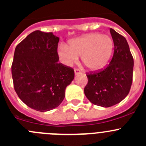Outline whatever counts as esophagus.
<instances>
[{
    "label": "esophagus",
    "mask_w": 146,
    "mask_h": 146,
    "mask_svg": "<svg viewBox=\"0 0 146 146\" xmlns=\"http://www.w3.org/2000/svg\"><path fill=\"white\" fill-rule=\"evenodd\" d=\"M74 72H75V75H76V76H77V75L80 74V73H81V71H80V70H78V69H75Z\"/></svg>",
    "instance_id": "esophagus-1"
}]
</instances>
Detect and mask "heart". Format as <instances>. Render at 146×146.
Listing matches in <instances>:
<instances>
[{
    "mask_svg": "<svg viewBox=\"0 0 146 146\" xmlns=\"http://www.w3.org/2000/svg\"><path fill=\"white\" fill-rule=\"evenodd\" d=\"M114 41L111 36L100 33H90L70 39L68 46L61 44L57 53L61 62L71 66L81 56L82 63L90 71H99L110 61L113 51Z\"/></svg>",
    "mask_w": 146,
    "mask_h": 146,
    "instance_id": "heart-1",
    "label": "heart"
}]
</instances>
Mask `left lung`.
Listing matches in <instances>:
<instances>
[{"label":"left lung","mask_w":146,"mask_h":146,"mask_svg":"<svg viewBox=\"0 0 146 146\" xmlns=\"http://www.w3.org/2000/svg\"><path fill=\"white\" fill-rule=\"evenodd\" d=\"M114 51L111 61L101 71L87 75L84 89L86 98L95 105L110 107L118 104L130 91L133 80V58L125 37L110 29Z\"/></svg>","instance_id":"left-lung-1"}]
</instances>
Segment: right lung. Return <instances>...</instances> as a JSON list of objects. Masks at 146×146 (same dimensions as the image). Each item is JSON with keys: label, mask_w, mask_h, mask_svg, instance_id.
<instances>
[{"label": "right lung", "mask_w": 146, "mask_h": 146, "mask_svg": "<svg viewBox=\"0 0 146 146\" xmlns=\"http://www.w3.org/2000/svg\"><path fill=\"white\" fill-rule=\"evenodd\" d=\"M59 38L36 30L16 46L12 64L14 88L26 105L39 111L58 107L74 70L58 64Z\"/></svg>", "instance_id": "1"}]
</instances>
